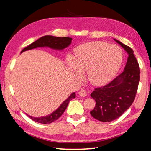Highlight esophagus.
Masks as SVG:
<instances>
[{
  "label": "esophagus",
  "mask_w": 151,
  "mask_h": 151,
  "mask_svg": "<svg viewBox=\"0 0 151 151\" xmlns=\"http://www.w3.org/2000/svg\"><path fill=\"white\" fill-rule=\"evenodd\" d=\"M78 94L81 97H84V96H86L87 93H86V90H84V89H82L78 92Z\"/></svg>",
  "instance_id": "esophagus-1"
}]
</instances>
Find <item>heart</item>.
Here are the masks:
<instances>
[{"label": "heart", "instance_id": "b5f03b06", "mask_svg": "<svg viewBox=\"0 0 151 151\" xmlns=\"http://www.w3.org/2000/svg\"><path fill=\"white\" fill-rule=\"evenodd\" d=\"M75 59L68 58V66L78 77L87 71L90 83L96 86L108 83L116 75L123 59L122 50L118 45L103 42L79 45L75 49Z\"/></svg>", "mask_w": 151, "mask_h": 151}]
</instances>
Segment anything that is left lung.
I'll return each instance as SVG.
<instances>
[{
  "mask_svg": "<svg viewBox=\"0 0 151 151\" xmlns=\"http://www.w3.org/2000/svg\"><path fill=\"white\" fill-rule=\"evenodd\" d=\"M114 40L127 51L129 56L124 70L108 84L96 88L90 94L96 101V106L90 114L102 122L114 121L129 108L135 100L140 81V68L133 49Z\"/></svg>",
  "mask_w": 151,
  "mask_h": 151,
  "instance_id": "left-lung-1",
  "label": "left lung"
}]
</instances>
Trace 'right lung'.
<instances>
[{
	"mask_svg": "<svg viewBox=\"0 0 151 151\" xmlns=\"http://www.w3.org/2000/svg\"><path fill=\"white\" fill-rule=\"evenodd\" d=\"M71 42H72V38L70 37H55L51 36V35H45L40 37V39L35 41L34 43H32L28 45V47L24 48L21 53L29 50V49H32L37 47H49L52 49H58V50H61L67 47L69 45ZM75 92L72 93L70 95L66 100H65L62 104L58 108H57L55 111H53V113L50 115H48L47 116L45 117H34L29 116L28 115V116L30 119H32L33 121L36 122L37 123H43V124H47V123H51L55 121L57 119H59L60 117L62 116V114L64 113L65 109H66L67 107L68 106V103L70 101L75 98Z\"/></svg>",
	"mask_w": 151,
	"mask_h": 151,
	"instance_id": "add662e5",
	"label": "right lung"
}]
</instances>
